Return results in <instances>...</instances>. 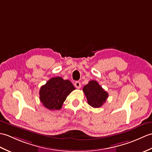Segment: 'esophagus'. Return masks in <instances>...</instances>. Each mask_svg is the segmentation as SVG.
Returning a JSON list of instances; mask_svg holds the SVG:
<instances>
[{"label":"esophagus","mask_w":152,"mask_h":152,"mask_svg":"<svg viewBox=\"0 0 152 152\" xmlns=\"http://www.w3.org/2000/svg\"><path fill=\"white\" fill-rule=\"evenodd\" d=\"M75 86L77 89H80L81 87V83L80 82H76L75 83Z\"/></svg>","instance_id":"esophagus-1"}]
</instances>
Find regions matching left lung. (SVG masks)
I'll return each mask as SVG.
<instances>
[{
    "label": "left lung",
    "mask_w": 152,
    "mask_h": 152,
    "mask_svg": "<svg viewBox=\"0 0 152 152\" xmlns=\"http://www.w3.org/2000/svg\"><path fill=\"white\" fill-rule=\"evenodd\" d=\"M83 91L87 97L88 104L94 108L101 107L108 98V93L95 80L90 81L85 86Z\"/></svg>",
    "instance_id": "8db88e82"
}]
</instances>
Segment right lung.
Listing matches in <instances>:
<instances>
[{"label": "right lung", "mask_w": 152, "mask_h": 152, "mask_svg": "<svg viewBox=\"0 0 152 152\" xmlns=\"http://www.w3.org/2000/svg\"><path fill=\"white\" fill-rule=\"evenodd\" d=\"M75 89L69 80H63L61 77H52L41 86L39 98L44 106L49 110H59L61 108L66 96Z\"/></svg>", "instance_id": "right-lung-1"}]
</instances>
